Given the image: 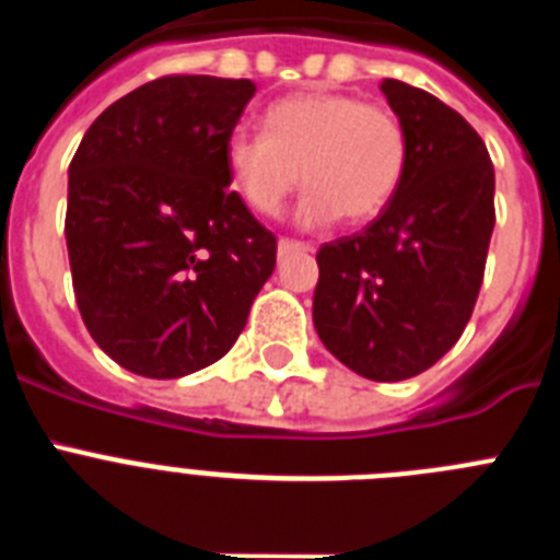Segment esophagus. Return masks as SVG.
Masks as SVG:
<instances>
[{
  "label": "esophagus",
  "mask_w": 560,
  "mask_h": 560,
  "mask_svg": "<svg viewBox=\"0 0 560 560\" xmlns=\"http://www.w3.org/2000/svg\"><path fill=\"white\" fill-rule=\"evenodd\" d=\"M311 252V244L305 241H294V237H280V244H277V255L289 257V255H305Z\"/></svg>",
  "instance_id": "34e87169"
}]
</instances>
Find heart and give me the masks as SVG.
Returning <instances> with one entry per match:
<instances>
[{
  "label": "heart",
  "mask_w": 560,
  "mask_h": 560,
  "mask_svg": "<svg viewBox=\"0 0 560 560\" xmlns=\"http://www.w3.org/2000/svg\"><path fill=\"white\" fill-rule=\"evenodd\" d=\"M266 131L235 128L224 142L230 182L246 207L275 219L294 187L305 190L296 219L323 226L345 215L368 221L398 192L407 173V131L387 106L336 92H303L271 103Z\"/></svg>",
  "instance_id": "1"
}]
</instances>
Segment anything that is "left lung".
<instances>
[{"label":"left lung","mask_w":560,"mask_h":560,"mask_svg":"<svg viewBox=\"0 0 560 560\" xmlns=\"http://www.w3.org/2000/svg\"><path fill=\"white\" fill-rule=\"evenodd\" d=\"M381 92L407 131V173L381 215L316 252L314 328L370 381H404L454 348L497 224L493 162L463 114L404 81Z\"/></svg>","instance_id":"8db88e82"}]
</instances>
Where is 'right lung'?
Returning a JSON list of instances; mask_svg holds the SVG:
<instances>
[{
	"label": "right lung",
	"mask_w": 560,
	"mask_h": 560,
	"mask_svg": "<svg viewBox=\"0 0 560 560\" xmlns=\"http://www.w3.org/2000/svg\"><path fill=\"white\" fill-rule=\"evenodd\" d=\"M255 83L165 75L83 133L69 162L78 308L120 368L182 378L235 345L277 264V237L230 190L224 142Z\"/></svg>",
	"instance_id": "right-lung-1"
}]
</instances>
